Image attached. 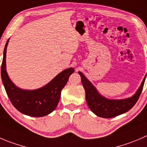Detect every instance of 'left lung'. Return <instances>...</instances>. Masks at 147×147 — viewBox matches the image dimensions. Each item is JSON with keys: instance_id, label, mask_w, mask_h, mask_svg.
Returning <instances> with one entry per match:
<instances>
[{"instance_id": "left-lung-1", "label": "left lung", "mask_w": 147, "mask_h": 147, "mask_svg": "<svg viewBox=\"0 0 147 147\" xmlns=\"http://www.w3.org/2000/svg\"><path fill=\"white\" fill-rule=\"evenodd\" d=\"M81 77L82 86L85 91V98L88 107L96 116L104 119H110L129 111L136 104L141 95L146 75L136 92L130 98L125 99H108L101 95L90 81L81 72H78Z\"/></svg>"}]
</instances>
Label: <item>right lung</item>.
I'll use <instances>...</instances> for the list:
<instances>
[{
	"label": "right lung",
	"mask_w": 147,
	"mask_h": 147,
	"mask_svg": "<svg viewBox=\"0 0 147 147\" xmlns=\"http://www.w3.org/2000/svg\"><path fill=\"white\" fill-rule=\"evenodd\" d=\"M9 39L3 51L1 79L11 103L23 114L33 117H42L52 113L56 108L61 96V91L74 72L72 67L58 74L45 86L35 90H24L17 87L11 81L6 71V49Z\"/></svg>",
	"instance_id": "add662e5"
}]
</instances>
